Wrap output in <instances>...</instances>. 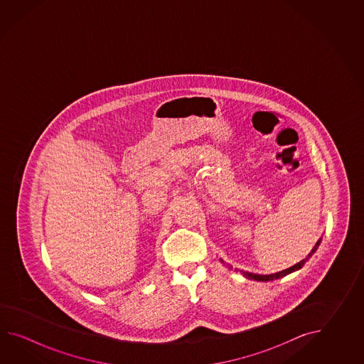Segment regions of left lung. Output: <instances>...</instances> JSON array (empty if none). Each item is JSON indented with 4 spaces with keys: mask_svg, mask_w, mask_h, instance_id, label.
Returning a JSON list of instances; mask_svg holds the SVG:
<instances>
[{
    "mask_svg": "<svg viewBox=\"0 0 364 364\" xmlns=\"http://www.w3.org/2000/svg\"><path fill=\"white\" fill-rule=\"evenodd\" d=\"M320 242H321V238L317 240L315 247L312 248V251L309 252V255L306 256V259H303L302 262H299V263H296L295 265H293V267H290V268H287V269H284V271L276 272V273H272V274H257V273H251V272L246 271L240 272L243 274V277H246V279H255V281H263V282H267V281H273V279H282V277H285V276L290 274V273H293V272L299 271V269L302 268L303 265L306 264V262H309V257L315 254V251H316L317 247L320 246ZM220 260H221V263L225 264L223 259H220ZM226 267H228L229 269H232V267H230V265H226Z\"/></svg>",
    "mask_w": 364,
    "mask_h": 364,
    "instance_id": "left-lung-1",
    "label": "left lung"
}]
</instances>
